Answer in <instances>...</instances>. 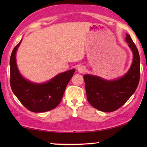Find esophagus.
<instances>
[{
    "instance_id": "34e87169",
    "label": "esophagus",
    "mask_w": 147,
    "mask_h": 147,
    "mask_svg": "<svg viewBox=\"0 0 147 147\" xmlns=\"http://www.w3.org/2000/svg\"><path fill=\"white\" fill-rule=\"evenodd\" d=\"M86 71V69L85 67L83 66V65H80L78 67V73H85Z\"/></svg>"
}]
</instances>
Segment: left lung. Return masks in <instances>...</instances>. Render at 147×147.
<instances>
[{
    "label": "left lung",
    "instance_id": "8db88e82",
    "mask_svg": "<svg viewBox=\"0 0 147 147\" xmlns=\"http://www.w3.org/2000/svg\"><path fill=\"white\" fill-rule=\"evenodd\" d=\"M126 41L133 53V61L129 70L115 80L104 79L93 74H85L87 98L94 108L111 112L125 104L136 91L140 78V57L136 45L126 34Z\"/></svg>",
    "mask_w": 147,
    "mask_h": 147
}]
</instances>
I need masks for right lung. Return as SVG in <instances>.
Segmentation results:
<instances>
[{
    "label": "right lung",
    "mask_w": 147,
    "mask_h": 147,
    "mask_svg": "<svg viewBox=\"0 0 147 147\" xmlns=\"http://www.w3.org/2000/svg\"><path fill=\"white\" fill-rule=\"evenodd\" d=\"M21 41L13 49L9 61L11 90L28 110L35 113L52 110L60 103L66 87L75 69L57 74L47 82H32L24 78L17 68L16 53Z\"/></svg>",
    "instance_id": "obj_1"
}]
</instances>
